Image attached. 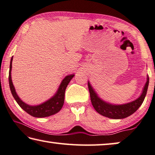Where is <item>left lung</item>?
I'll return each instance as SVG.
<instances>
[{
	"instance_id": "1",
	"label": "left lung",
	"mask_w": 155,
	"mask_h": 155,
	"mask_svg": "<svg viewBox=\"0 0 155 155\" xmlns=\"http://www.w3.org/2000/svg\"><path fill=\"white\" fill-rule=\"evenodd\" d=\"M148 84L149 77L148 75L147 81L145 84L143 92L138 99L132 102L122 105H113L104 101L99 97L89 81H88V88H89L91 102L96 111L103 116L110 118V119H120L130 116L141 106L146 97Z\"/></svg>"
}]
</instances>
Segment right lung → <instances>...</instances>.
Masks as SVG:
<instances>
[{"label":"right lung","mask_w":155,"mask_h":155,"mask_svg":"<svg viewBox=\"0 0 155 155\" xmlns=\"http://www.w3.org/2000/svg\"><path fill=\"white\" fill-rule=\"evenodd\" d=\"M12 60H13V56L11 58L10 65H9V87H10L11 92L13 96L14 99L16 100L20 107L23 110H25L27 113L30 114L31 116L37 117V118H42L50 117L51 115H53L56 113L58 112L62 108L63 104H64V99H65V89L67 87L68 85L71 81V79L74 77V74L68 75L63 78V80L61 82V85L58 89L56 92V94L53 96L52 97L50 98V99L47 101L43 103L40 105H30L26 104L22 101L18 94H16L15 88L13 85L11 77V71L12 68Z\"/></svg>","instance_id":"obj_1"}]
</instances>
